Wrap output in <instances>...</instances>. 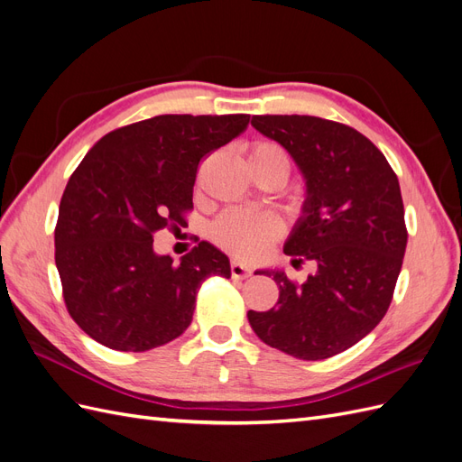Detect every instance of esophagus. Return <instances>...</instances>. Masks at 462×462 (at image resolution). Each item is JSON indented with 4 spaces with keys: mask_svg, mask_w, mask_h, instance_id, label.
Segmentation results:
<instances>
[{
    "mask_svg": "<svg viewBox=\"0 0 462 462\" xmlns=\"http://www.w3.org/2000/svg\"><path fill=\"white\" fill-rule=\"evenodd\" d=\"M250 273H253V268H250V265H246V263H243L239 260H233L231 262V275L235 279H246Z\"/></svg>",
    "mask_w": 462,
    "mask_h": 462,
    "instance_id": "1",
    "label": "esophagus"
}]
</instances>
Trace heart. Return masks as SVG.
<instances>
[{
	"label": "heart",
	"instance_id": "1",
	"mask_svg": "<svg viewBox=\"0 0 462 462\" xmlns=\"http://www.w3.org/2000/svg\"><path fill=\"white\" fill-rule=\"evenodd\" d=\"M246 163L253 173L260 170H273V167H279L285 173L289 171L285 152L270 143L256 144L250 150ZM279 233H282V226L273 216L250 214L243 212V209H229L212 227L214 241L227 253L243 260H256L263 256L265 250L275 243Z\"/></svg>",
	"mask_w": 462,
	"mask_h": 462
}]
</instances>
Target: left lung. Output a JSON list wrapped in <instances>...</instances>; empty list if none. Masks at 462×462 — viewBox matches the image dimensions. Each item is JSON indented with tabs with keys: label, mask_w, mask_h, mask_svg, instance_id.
I'll list each match as a JSON object with an SVG mask.
<instances>
[{
	"label": "left lung",
	"mask_w": 462,
	"mask_h": 462,
	"mask_svg": "<svg viewBox=\"0 0 462 462\" xmlns=\"http://www.w3.org/2000/svg\"><path fill=\"white\" fill-rule=\"evenodd\" d=\"M253 127L282 144L299 167L306 197L283 253L310 260L302 285L279 268L277 306L248 310L258 337L295 358L346 351L385 316L407 248L399 179L383 153L346 125L312 116H254Z\"/></svg>",
	"instance_id": "obj_1"
}]
</instances>
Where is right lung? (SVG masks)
<instances>
[{"instance_id": "1", "label": "right lung", "mask_w": 462, "mask_h": 462, "mask_svg": "<svg viewBox=\"0 0 462 462\" xmlns=\"http://www.w3.org/2000/svg\"><path fill=\"white\" fill-rule=\"evenodd\" d=\"M250 116H158L111 131L69 179L55 227L67 310L104 346L143 353L179 337L209 275L229 258L200 241L173 262L153 233L185 226L199 162L246 131Z\"/></svg>"}]
</instances>
